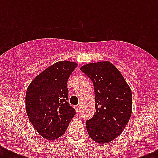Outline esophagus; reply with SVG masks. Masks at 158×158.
Segmentation results:
<instances>
[{
  "label": "esophagus",
  "instance_id": "esophagus-1",
  "mask_svg": "<svg viewBox=\"0 0 158 158\" xmlns=\"http://www.w3.org/2000/svg\"><path fill=\"white\" fill-rule=\"evenodd\" d=\"M74 108H75V110H76L77 112H79V110H80V109H79V106L77 105L74 106Z\"/></svg>",
  "mask_w": 158,
  "mask_h": 158
}]
</instances>
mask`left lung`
<instances>
[{"instance_id": "8db88e82", "label": "left lung", "mask_w": 158, "mask_h": 158, "mask_svg": "<svg viewBox=\"0 0 158 158\" xmlns=\"http://www.w3.org/2000/svg\"><path fill=\"white\" fill-rule=\"evenodd\" d=\"M94 86V116L86 121L89 137L98 143H108L122 133L132 112L130 86L110 62L89 63L80 68Z\"/></svg>"}]
</instances>
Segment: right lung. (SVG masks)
Returning <instances> with one entry per match:
<instances>
[{"instance_id":"obj_1","label":"right lung","mask_w":158,"mask_h":158,"mask_svg":"<svg viewBox=\"0 0 158 158\" xmlns=\"http://www.w3.org/2000/svg\"><path fill=\"white\" fill-rule=\"evenodd\" d=\"M76 66V63L68 60L56 62L38 74L27 89V115L46 139L62 136L75 115V110L67 102V81Z\"/></svg>"}]
</instances>
